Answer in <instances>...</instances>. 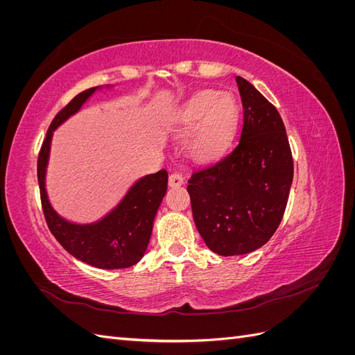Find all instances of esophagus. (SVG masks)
<instances>
[{"mask_svg": "<svg viewBox=\"0 0 355 355\" xmlns=\"http://www.w3.org/2000/svg\"><path fill=\"white\" fill-rule=\"evenodd\" d=\"M184 185V176H182L179 171H175L168 176V187L171 188H178Z\"/></svg>", "mask_w": 355, "mask_h": 355, "instance_id": "obj_1", "label": "esophagus"}]
</instances>
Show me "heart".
<instances>
[{"instance_id": "heart-1", "label": "heart", "mask_w": 355, "mask_h": 355, "mask_svg": "<svg viewBox=\"0 0 355 355\" xmlns=\"http://www.w3.org/2000/svg\"><path fill=\"white\" fill-rule=\"evenodd\" d=\"M239 108L230 94L207 90L187 102L179 118V133L192 131L189 153L197 159H209L227 146L237 125Z\"/></svg>"}]
</instances>
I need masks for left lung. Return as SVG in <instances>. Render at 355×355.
Returning <instances> with one entry per match:
<instances>
[{
	"label": "left lung",
	"mask_w": 355,
	"mask_h": 355,
	"mask_svg": "<svg viewBox=\"0 0 355 355\" xmlns=\"http://www.w3.org/2000/svg\"><path fill=\"white\" fill-rule=\"evenodd\" d=\"M243 103L240 141L188 180L192 216L209 249L220 256L262 247L280 225L293 180V158L275 106L235 77Z\"/></svg>",
	"instance_id": "obj_1"
}]
</instances>
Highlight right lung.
Returning a JSON list of instances; mask_svg holds the SVG:
<instances>
[{
	"label": "right lung",
	"instance_id": "add662e5",
	"mask_svg": "<svg viewBox=\"0 0 355 355\" xmlns=\"http://www.w3.org/2000/svg\"><path fill=\"white\" fill-rule=\"evenodd\" d=\"M94 90L96 87H92L75 96L65 108L58 112L49 127L37 163L41 206L50 232L68 253L81 262L102 270H120L142 259L151 239L157 210L167 191V171L159 170L139 179L108 216L90 225H75L62 219L51 209L44 187L53 132L77 112Z\"/></svg>",
	"mask_w": 355,
	"mask_h": 355
}]
</instances>
